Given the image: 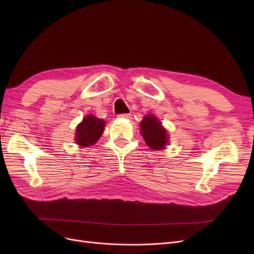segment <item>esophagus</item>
Listing matches in <instances>:
<instances>
[{"label":"esophagus","instance_id":"34e87169","mask_svg":"<svg viewBox=\"0 0 254 254\" xmlns=\"http://www.w3.org/2000/svg\"><path fill=\"white\" fill-rule=\"evenodd\" d=\"M119 118H120V119L129 120V119H131V114H130V113H123V114H120V115H119Z\"/></svg>","mask_w":254,"mask_h":254}]
</instances>
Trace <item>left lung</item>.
Instances as JSON below:
<instances>
[{"label": "left lung", "mask_w": 254, "mask_h": 254, "mask_svg": "<svg viewBox=\"0 0 254 254\" xmlns=\"http://www.w3.org/2000/svg\"><path fill=\"white\" fill-rule=\"evenodd\" d=\"M141 134L151 149H162L167 144V132L153 115H146L141 122Z\"/></svg>", "instance_id": "obj_1"}]
</instances>
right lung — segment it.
<instances>
[{"mask_svg": "<svg viewBox=\"0 0 254 254\" xmlns=\"http://www.w3.org/2000/svg\"><path fill=\"white\" fill-rule=\"evenodd\" d=\"M105 129V122L93 115H87L76 129V143L81 147H88L95 144Z\"/></svg>", "mask_w": 254, "mask_h": 254, "instance_id": "right-lung-1", "label": "right lung"}]
</instances>
